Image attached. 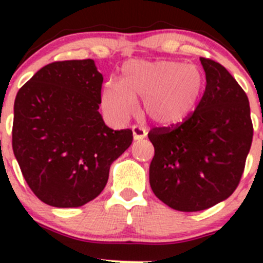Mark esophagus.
Listing matches in <instances>:
<instances>
[{"label":"esophagus","instance_id":"esophagus-1","mask_svg":"<svg viewBox=\"0 0 263 263\" xmlns=\"http://www.w3.org/2000/svg\"><path fill=\"white\" fill-rule=\"evenodd\" d=\"M132 135L135 140H142L146 136V131L141 126H132Z\"/></svg>","mask_w":263,"mask_h":263}]
</instances>
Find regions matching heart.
<instances>
[{
  "instance_id": "b5f03b06",
  "label": "heart",
  "mask_w": 263,
  "mask_h": 263,
  "mask_svg": "<svg viewBox=\"0 0 263 263\" xmlns=\"http://www.w3.org/2000/svg\"><path fill=\"white\" fill-rule=\"evenodd\" d=\"M205 84V76L197 66L179 61L129 60L122 66L121 82L105 84L102 105L113 119L124 121L134 115L135 98H140L151 121L171 126L193 112Z\"/></svg>"
}]
</instances>
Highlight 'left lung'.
Masks as SVG:
<instances>
[{"label": "left lung", "instance_id": "8db88e82", "mask_svg": "<svg viewBox=\"0 0 263 263\" xmlns=\"http://www.w3.org/2000/svg\"><path fill=\"white\" fill-rule=\"evenodd\" d=\"M206 87L184 121L154 127L150 185L169 208L206 210L227 200L239 184L253 139L248 98L229 71L201 57Z\"/></svg>", "mask_w": 263, "mask_h": 263}]
</instances>
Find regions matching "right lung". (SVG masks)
I'll use <instances>...</instances> for the list:
<instances>
[{"instance_id":"add662e5","label":"right lung","mask_w":263,"mask_h":263,"mask_svg":"<svg viewBox=\"0 0 263 263\" xmlns=\"http://www.w3.org/2000/svg\"><path fill=\"white\" fill-rule=\"evenodd\" d=\"M103 75L92 60L55 61L20 87L12 150L34 195L54 208H79L104 190L110 164L132 144L99 113Z\"/></svg>"}]
</instances>
